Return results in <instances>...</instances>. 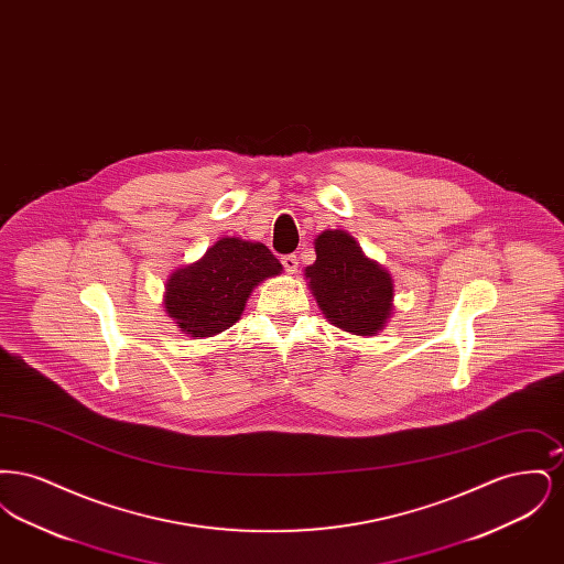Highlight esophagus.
<instances>
[{"label": "esophagus", "instance_id": "34e87169", "mask_svg": "<svg viewBox=\"0 0 564 564\" xmlns=\"http://www.w3.org/2000/svg\"><path fill=\"white\" fill-rule=\"evenodd\" d=\"M281 264H283V269L288 270L290 274H294L300 262H297V258H295L294 253H290V256H283V258H281Z\"/></svg>", "mask_w": 564, "mask_h": 564}]
</instances>
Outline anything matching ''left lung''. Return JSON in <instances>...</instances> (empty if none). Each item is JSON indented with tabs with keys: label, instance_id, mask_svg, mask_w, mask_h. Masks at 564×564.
<instances>
[{
	"label": "left lung",
	"instance_id": "obj_1",
	"mask_svg": "<svg viewBox=\"0 0 564 564\" xmlns=\"http://www.w3.org/2000/svg\"><path fill=\"white\" fill-rule=\"evenodd\" d=\"M317 260L306 267L311 290L327 322L355 336H372L391 315L389 272L368 260L343 230H325L315 241Z\"/></svg>",
	"mask_w": 564,
	"mask_h": 564
}]
</instances>
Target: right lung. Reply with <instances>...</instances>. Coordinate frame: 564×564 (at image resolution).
<instances>
[{"label":"right lung","mask_w":564,"mask_h":564,"mask_svg":"<svg viewBox=\"0 0 564 564\" xmlns=\"http://www.w3.org/2000/svg\"><path fill=\"white\" fill-rule=\"evenodd\" d=\"M279 272L267 245L219 239L198 262L171 274L164 306L192 338L215 336L239 322L251 290Z\"/></svg>","instance_id":"add662e5"}]
</instances>
